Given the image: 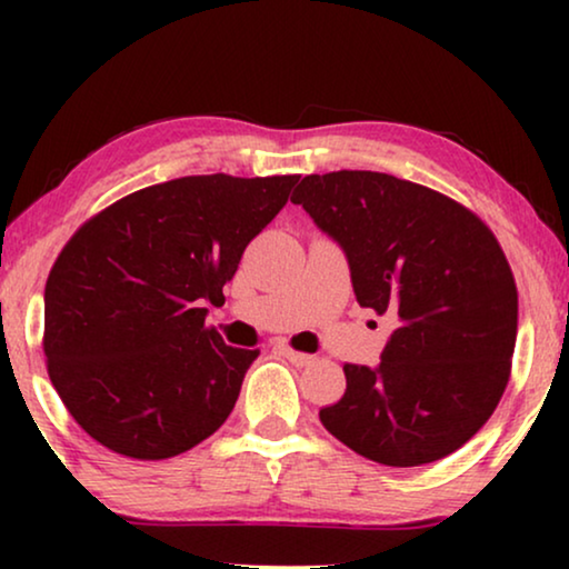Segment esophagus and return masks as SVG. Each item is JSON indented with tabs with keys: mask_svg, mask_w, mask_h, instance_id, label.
I'll use <instances>...</instances> for the list:
<instances>
[{
	"mask_svg": "<svg viewBox=\"0 0 569 569\" xmlns=\"http://www.w3.org/2000/svg\"><path fill=\"white\" fill-rule=\"evenodd\" d=\"M277 349H279V355L287 357V360H290L292 365H298V368H302V365H310V362H313V355L295 352V349H292V347H287V345H277Z\"/></svg>",
	"mask_w": 569,
	"mask_h": 569,
	"instance_id": "34e87169",
	"label": "esophagus"
}]
</instances>
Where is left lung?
<instances>
[{
    "mask_svg": "<svg viewBox=\"0 0 569 569\" xmlns=\"http://www.w3.org/2000/svg\"><path fill=\"white\" fill-rule=\"evenodd\" d=\"M292 201L345 248L357 302L393 321L378 368L345 365L323 427L383 466L453 453L510 380L518 287L495 232L446 193L372 170L306 176Z\"/></svg>",
    "mask_w": 569,
    "mask_h": 569,
    "instance_id": "8db88e82",
    "label": "left lung"
}]
</instances>
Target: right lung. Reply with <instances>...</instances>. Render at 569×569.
Returning a JSON list of instances; mask_svg holds the SVG:
<instances>
[{
	"label": "right lung",
	"mask_w": 569,
	"mask_h": 569,
	"mask_svg": "<svg viewBox=\"0 0 569 569\" xmlns=\"http://www.w3.org/2000/svg\"><path fill=\"white\" fill-rule=\"evenodd\" d=\"M300 176H186L90 217L46 279L43 355L74 422L113 453L162 461L230 417L259 349L204 323L246 246Z\"/></svg>",
	"instance_id": "obj_1"
}]
</instances>
